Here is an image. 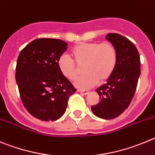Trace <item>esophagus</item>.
I'll list each match as a JSON object with an SVG mask.
<instances>
[{
	"label": "esophagus",
	"mask_w": 155,
	"mask_h": 155,
	"mask_svg": "<svg viewBox=\"0 0 155 155\" xmlns=\"http://www.w3.org/2000/svg\"><path fill=\"white\" fill-rule=\"evenodd\" d=\"M79 92H80V93L83 94V95H87V94L89 92V90H83V89H79Z\"/></svg>",
	"instance_id": "esophagus-1"
}]
</instances>
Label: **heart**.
Segmentation results:
<instances>
[{
  "mask_svg": "<svg viewBox=\"0 0 155 155\" xmlns=\"http://www.w3.org/2000/svg\"><path fill=\"white\" fill-rule=\"evenodd\" d=\"M73 60L61 56L58 60V67L62 74L69 80L78 76L77 65H83L86 74L78 79L75 86L79 89H88L97 84L99 80H108L113 74L118 60L115 47L110 43L86 42L75 46L71 50Z\"/></svg>",
  "mask_w": 155,
  "mask_h": 155,
  "instance_id": "obj_1",
  "label": "heart"
}]
</instances>
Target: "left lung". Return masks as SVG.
I'll return each instance as SVG.
<instances>
[{"instance_id":"1","label":"left lung","mask_w":155,"mask_h":155,"mask_svg":"<svg viewBox=\"0 0 155 155\" xmlns=\"http://www.w3.org/2000/svg\"><path fill=\"white\" fill-rule=\"evenodd\" d=\"M115 47L118 60L113 74L107 83L95 89L100 102L91 107L97 117L112 119L128 108L136 90L140 70V56L132 42L118 34L105 37Z\"/></svg>"}]
</instances>
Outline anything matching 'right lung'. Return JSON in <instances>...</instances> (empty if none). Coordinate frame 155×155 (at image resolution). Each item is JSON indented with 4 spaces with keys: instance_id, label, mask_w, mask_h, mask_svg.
<instances>
[{
    "instance_id": "obj_1",
    "label": "right lung",
    "mask_w": 155,
    "mask_h": 155,
    "mask_svg": "<svg viewBox=\"0 0 155 155\" xmlns=\"http://www.w3.org/2000/svg\"><path fill=\"white\" fill-rule=\"evenodd\" d=\"M68 44L58 39H36L21 51L16 82L27 112L42 121H55L65 113L69 97L76 92L58 67Z\"/></svg>"
}]
</instances>
